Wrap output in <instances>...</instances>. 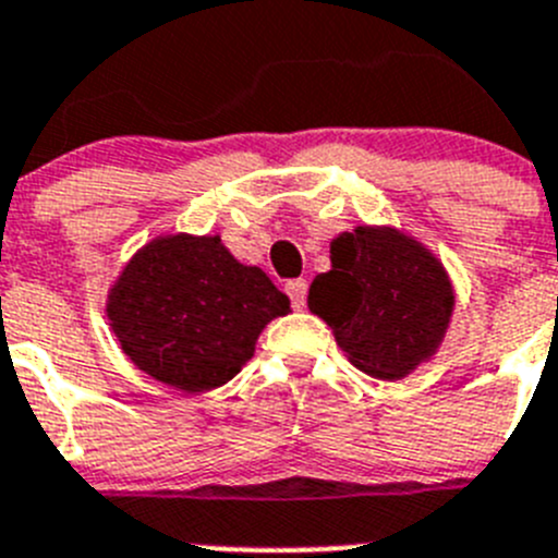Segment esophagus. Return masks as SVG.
I'll use <instances>...</instances> for the list:
<instances>
[{"label":"esophagus","instance_id":"34e87169","mask_svg":"<svg viewBox=\"0 0 558 558\" xmlns=\"http://www.w3.org/2000/svg\"><path fill=\"white\" fill-rule=\"evenodd\" d=\"M286 291H289L291 305H294L298 311H303L305 308V298H308V283H305L303 278L289 280V283H286Z\"/></svg>","mask_w":558,"mask_h":558}]
</instances>
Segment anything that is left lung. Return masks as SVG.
I'll return each instance as SVG.
<instances>
[{
  "label": "left lung",
  "instance_id": "obj_1",
  "mask_svg": "<svg viewBox=\"0 0 558 558\" xmlns=\"http://www.w3.org/2000/svg\"><path fill=\"white\" fill-rule=\"evenodd\" d=\"M330 264L311 283L308 308L359 369L395 380L434 355L453 314V289L428 250L398 230L359 228L333 239Z\"/></svg>",
  "mask_w": 558,
  "mask_h": 558
}]
</instances>
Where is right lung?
Masks as SVG:
<instances>
[{"label": "right lung", "mask_w": 558, "mask_h": 558, "mask_svg": "<svg viewBox=\"0 0 558 558\" xmlns=\"http://www.w3.org/2000/svg\"><path fill=\"white\" fill-rule=\"evenodd\" d=\"M289 298L244 267L219 235L155 239L110 289V328L138 369L183 391L228 384Z\"/></svg>", "instance_id": "obj_1"}]
</instances>
